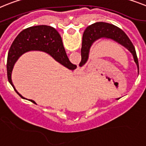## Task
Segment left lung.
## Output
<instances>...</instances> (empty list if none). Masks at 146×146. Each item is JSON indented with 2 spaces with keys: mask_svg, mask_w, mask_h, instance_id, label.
I'll return each mask as SVG.
<instances>
[{
  "mask_svg": "<svg viewBox=\"0 0 146 146\" xmlns=\"http://www.w3.org/2000/svg\"><path fill=\"white\" fill-rule=\"evenodd\" d=\"M100 38H108L117 42L126 48L132 54L134 62L137 66L139 72V63L135 48L131 41L121 29L114 25L104 22H97L88 26L83 32V44L81 48V62L80 66H82L88 58L89 50L94 42ZM119 99L117 98V100Z\"/></svg>",
  "mask_w": 146,
  "mask_h": 146,
  "instance_id": "8db88e82",
  "label": "left lung"
}]
</instances>
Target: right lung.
Segmentation results:
<instances>
[{
    "mask_svg": "<svg viewBox=\"0 0 146 146\" xmlns=\"http://www.w3.org/2000/svg\"><path fill=\"white\" fill-rule=\"evenodd\" d=\"M29 51H42L50 54L58 63L69 69H75V65L68 60L63 47L62 39L55 29L49 26L40 25L31 27L20 33L11 45L7 58V78L9 82L18 95L24 98L16 90L12 81V72L17 59ZM29 101L35 103L32 100Z\"/></svg>",
    "mask_w": 146,
    "mask_h": 146,
    "instance_id": "1",
    "label": "right lung"
}]
</instances>
